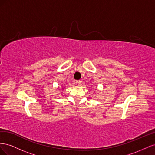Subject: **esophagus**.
<instances>
[{
  "label": "esophagus",
  "instance_id": "34e87169",
  "mask_svg": "<svg viewBox=\"0 0 155 155\" xmlns=\"http://www.w3.org/2000/svg\"><path fill=\"white\" fill-rule=\"evenodd\" d=\"M76 83L77 84H78L79 85H81V84H82V81H81V80H78V81H76Z\"/></svg>",
  "mask_w": 155,
  "mask_h": 155
}]
</instances>
